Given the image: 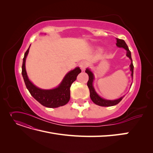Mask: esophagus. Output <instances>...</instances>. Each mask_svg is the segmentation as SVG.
<instances>
[{"label":"esophagus","instance_id":"esophagus-1","mask_svg":"<svg viewBox=\"0 0 153 153\" xmlns=\"http://www.w3.org/2000/svg\"><path fill=\"white\" fill-rule=\"evenodd\" d=\"M88 64L86 61H81L79 63V66L80 67V68L82 69V70H84V69L87 67Z\"/></svg>","mask_w":153,"mask_h":153}]
</instances>
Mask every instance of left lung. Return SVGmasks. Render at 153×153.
Wrapping results in <instances>:
<instances>
[{"label":"left lung","mask_w":153,"mask_h":153,"mask_svg":"<svg viewBox=\"0 0 153 153\" xmlns=\"http://www.w3.org/2000/svg\"><path fill=\"white\" fill-rule=\"evenodd\" d=\"M117 39V43H116V45L117 47H119V48H123L125 50L127 51L126 53V56L128 57L129 58V59L131 61V64H130V71H131V76H133V61H132V59H131V52L129 51L128 47L127 46L126 43H125V41L123 39H120L118 38H116ZM85 73H87L89 75V80L87 82V86L89 87V91H90V97L91 100L93 101V102L99 106H114L118 104L120 101H121L123 98H124L123 97H121L117 100H105L103 99L96 93V92L95 91L94 88L93 87V81L94 79V75L92 73L89 69H86Z\"/></svg>","instance_id":"1"}]
</instances>
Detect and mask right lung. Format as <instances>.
Segmentation results:
<instances>
[{"mask_svg": "<svg viewBox=\"0 0 153 153\" xmlns=\"http://www.w3.org/2000/svg\"><path fill=\"white\" fill-rule=\"evenodd\" d=\"M27 49L23 59L22 74L24 78L27 89L33 98L42 105L48 108H57L65 105L70 99V87L73 82L76 79L78 74L81 73L80 68H76L68 72L63 78L59 85L53 89H41L35 86L29 80L25 69V60L29 53V48Z\"/></svg>", "mask_w": 153, "mask_h": 153, "instance_id": "right-lung-1", "label": "right lung"}]
</instances>
